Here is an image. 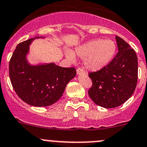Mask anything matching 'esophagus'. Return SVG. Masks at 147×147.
<instances>
[{
    "mask_svg": "<svg viewBox=\"0 0 147 147\" xmlns=\"http://www.w3.org/2000/svg\"><path fill=\"white\" fill-rule=\"evenodd\" d=\"M76 72H77V74H78V75H81V74L84 75V74H86V71H85L83 68H81V67L77 69Z\"/></svg>",
    "mask_w": 147,
    "mask_h": 147,
    "instance_id": "1",
    "label": "esophagus"
}]
</instances>
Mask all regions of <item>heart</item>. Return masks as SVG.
<instances>
[{"instance_id":"b5f03b06","label":"heart","mask_w":147,"mask_h":147,"mask_svg":"<svg viewBox=\"0 0 147 147\" xmlns=\"http://www.w3.org/2000/svg\"><path fill=\"white\" fill-rule=\"evenodd\" d=\"M117 45L110 39H96L78 47L76 53L84 59V64L88 69L98 71L106 66L114 58ZM68 57L73 59V53H68Z\"/></svg>"}]
</instances>
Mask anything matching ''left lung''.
I'll return each mask as SVG.
<instances>
[{
  "label": "left lung",
  "mask_w": 147,
  "mask_h": 147,
  "mask_svg": "<svg viewBox=\"0 0 147 147\" xmlns=\"http://www.w3.org/2000/svg\"><path fill=\"white\" fill-rule=\"evenodd\" d=\"M118 52L106 66L88 74L91 88L88 95L96 104L113 108L123 104L131 96L138 78V61L135 51L119 37L116 36Z\"/></svg>",
  "instance_id": "1"
}]
</instances>
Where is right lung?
Listing matches in <instances>:
<instances>
[{
    "mask_svg": "<svg viewBox=\"0 0 147 147\" xmlns=\"http://www.w3.org/2000/svg\"><path fill=\"white\" fill-rule=\"evenodd\" d=\"M36 38L39 37L18 45L9 63V76L13 89L24 102L32 106H49L62 96L76 71L74 67H61L54 63L30 65L26 55L30 43Z\"/></svg>",
    "mask_w": 147,
    "mask_h": 147,
    "instance_id": "obj_1",
    "label": "right lung"
}]
</instances>
